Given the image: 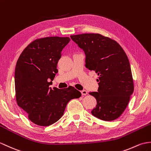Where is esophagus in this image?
Instances as JSON below:
<instances>
[{
  "label": "esophagus",
  "mask_w": 151,
  "mask_h": 151,
  "mask_svg": "<svg viewBox=\"0 0 151 151\" xmlns=\"http://www.w3.org/2000/svg\"><path fill=\"white\" fill-rule=\"evenodd\" d=\"M81 93L82 95H86V94H87V92L86 91V90H82L81 91Z\"/></svg>",
  "instance_id": "esophagus-1"
}]
</instances>
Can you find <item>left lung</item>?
I'll list each match as a JSON object with an SVG mask.
<instances>
[{"mask_svg":"<svg viewBox=\"0 0 151 151\" xmlns=\"http://www.w3.org/2000/svg\"><path fill=\"white\" fill-rule=\"evenodd\" d=\"M85 54L86 67L99 75L97 92H90L97 105L91 114L104 121H113L124 113L134 91L129 59L116 42L100 34L71 35Z\"/></svg>","mask_w":151,"mask_h":151,"instance_id":"8db88e82","label":"left lung"}]
</instances>
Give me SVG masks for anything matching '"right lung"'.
Masks as SVG:
<instances>
[{
	"instance_id": "1",
	"label": "right lung",
	"mask_w": 151,
	"mask_h": 151,
	"mask_svg": "<svg viewBox=\"0 0 151 151\" xmlns=\"http://www.w3.org/2000/svg\"><path fill=\"white\" fill-rule=\"evenodd\" d=\"M69 37H45L35 40L24 49L15 71L16 99L35 124L49 126L64 114L69 101L81 93L73 87L59 89L50 87L54 80L61 51Z\"/></svg>"
}]
</instances>
